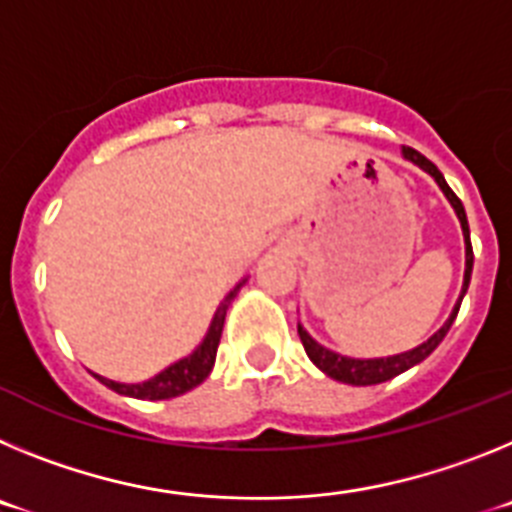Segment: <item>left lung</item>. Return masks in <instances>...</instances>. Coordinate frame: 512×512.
<instances>
[{
  "instance_id": "left-lung-1",
  "label": "left lung",
  "mask_w": 512,
  "mask_h": 512,
  "mask_svg": "<svg viewBox=\"0 0 512 512\" xmlns=\"http://www.w3.org/2000/svg\"><path fill=\"white\" fill-rule=\"evenodd\" d=\"M402 156L408 158V161H413V164L420 166L425 174H431L433 179H436V184L441 187V192L446 194V200L451 202L456 217H459L461 233H464V246H467V269H464V287H461L459 302H456L454 310H451L449 320H446V323H443L441 328H438L436 333L428 338V341H423L420 346L410 348V351H405V354L382 356V359H351V356H341V354H336V351H330V348L320 346V343L315 341V338H312L310 333L302 328V325H297L300 341H302V346H305V351H307V356H310L312 364L318 366L320 372L328 374L330 379H338V382H346V384H356V387L387 382V379L397 377V374L408 372L410 366H415V364H420L423 359H428V356H431L433 351L438 348V343L446 338V333H449L451 323L456 320V312H459V307H461V300H464V295H467L469 279H472L474 253H472V241H469V223H467V212H464V205H461L459 197L451 192V187L446 184V179H443V174L438 171V166L433 164V161H428L423 153H418L415 148L405 146V148H402Z\"/></svg>"
}]
</instances>
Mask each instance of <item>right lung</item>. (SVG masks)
<instances>
[{
    "instance_id": "add662e5",
    "label": "right lung",
    "mask_w": 512,
    "mask_h": 512,
    "mask_svg": "<svg viewBox=\"0 0 512 512\" xmlns=\"http://www.w3.org/2000/svg\"><path fill=\"white\" fill-rule=\"evenodd\" d=\"M246 284V279L235 284L230 289L225 300L220 302L217 307L215 318H212L210 330H207L205 341L200 346L194 348L192 354L179 359L176 364L166 366L164 372H158L156 377L146 379V382H138V384H122V382H112V379H104L99 374L94 377L104 384V387H110L115 390L117 395H128V397H138V400H171V397H179L184 392L194 390L197 384L205 382L210 377L212 366H215V356H217V346H220V336H223V325H225V312H228L230 302L235 300L238 295V289Z\"/></svg>"
}]
</instances>
